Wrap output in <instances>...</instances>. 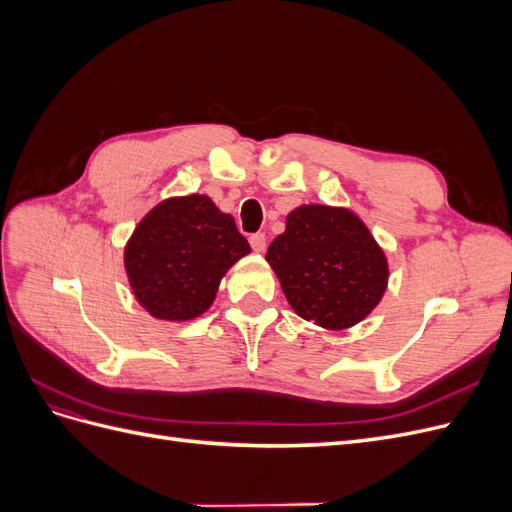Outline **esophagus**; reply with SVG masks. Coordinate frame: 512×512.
Instances as JSON below:
<instances>
[{"label": "esophagus", "mask_w": 512, "mask_h": 512, "mask_svg": "<svg viewBox=\"0 0 512 512\" xmlns=\"http://www.w3.org/2000/svg\"><path fill=\"white\" fill-rule=\"evenodd\" d=\"M250 243H252V250L254 252H265V247H267L265 232H256V235L250 237Z\"/></svg>", "instance_id": "esophagus-1"}]
</instances>
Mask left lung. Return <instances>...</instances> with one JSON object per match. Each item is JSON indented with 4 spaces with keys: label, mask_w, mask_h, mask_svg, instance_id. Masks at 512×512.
Masks as SVG:
<instances>
[{
    "label": "left lung",
    "mask_w": 512,
    "mask_h": 512,
    "mask_svg": "<svg viewBox=\"0 0 512 512\" xmlns=\"http://www.w3.org/2000/svg\"><path fill=\"white\" fill-rule=\"evenodd\" d=\"M267 262L294 312L331 331L365 320L389 284L382 247L359 215L344 207L290 211L286 230L269 245Z\"/></svg>",
    "instance_id": "left-lung-1"
}]
</instances>
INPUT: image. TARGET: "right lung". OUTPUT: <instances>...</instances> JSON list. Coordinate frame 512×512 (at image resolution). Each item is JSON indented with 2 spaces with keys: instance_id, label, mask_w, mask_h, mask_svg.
I'll use <instances>...</instances> for the list:
<instances>
[{
  "instance_id": "1",
  "label": "right lung",
  "mask_w": 512,
  "mask_h": 512,
  "mask_svg": "<svg viewBox=\"0 0 512 512\" xmlns=\"http://www.w3.org/2000/svg\"><path fill=\"white\" fill-rule=\"evenodd\" d=\"M250 252L232 215L209 196L190 194L162 200L138 222L123 265L153 318L183 322L207 312L226 271Z\"/></svg>"
}]
</instances>
